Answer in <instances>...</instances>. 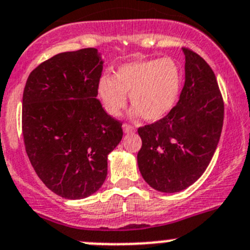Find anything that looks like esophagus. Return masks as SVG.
Returning a JSON list of instances; mask_svg holds the SVG:
<instances>
[{"instance_id": "esophagus-1", "label": "esophagus", "mask_w": 250, "mask_h": 250, "mask_svg": "<svg viewBox=\"0 0 250 250\" xmlns=\"http://www.w3.org/2000/svg\"><path fill=\"white\" fill-rule=\"evenodd\" d=\"M123 132L125 133H133L136 130V128L133 127L132 125H128V123H123Z\"/></svg>"}]
</instances>
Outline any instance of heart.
<instances>
[{
    "instance_id": "1",
    "label": "heart",
    "mask_w": 250,
    "mask_h": 250,
    "mask_svg": "<svg viewBox=\"0 0 250 250\" xmlns=\"http://www.w3.org/2000/svg\"><path fill=\"white\" fill-rule=\"evenodd\" d=\"M181 69L170 58L134 60L123 64L113 76H102L97 83V97L106 112L118 116L129 95L134 113L146 121H159L171 112L181 90Z\"/></svg>"
}]
</instances>
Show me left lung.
<instances>
[{
  "mask_svg": "<svg viewBox=\"0 0 250 250\" xmlns=\"http://www.w3.org/2000/svg\"><path fill=\"white\" fill-rule=\"evenodd\" d=\"M185 85L164 118L138 128L142 148L137 160L144 180L162 192L192 185L208 167L220 142L225 104L213 70L188 48Z\"/></svg>",
  "mask_w": 250,
  "mask_h": 250,
  "instance_id": "1",
  "label": "left lung"
}]
</instances>
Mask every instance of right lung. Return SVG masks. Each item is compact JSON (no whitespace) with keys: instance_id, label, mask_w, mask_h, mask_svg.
Returning <instances> with one entry per match:
<instances>
[{"instance_id":"1","label":"right lung","mask_w":250,"mask_h":250,"mask_svg":"<svg viewBox=\"0 0 250 250\" xmlns=\"http://www.w3.org/2000/svg\"><path fill=\"white\" fill-rule=\"evenodd\" d=\"M102 64L95 48L60 53L30 72L23 91L27 155L46 188L64 199H85L101 188L107 155L123 136L122 123L96 99Z\"/></svg>"}]
</instances>
